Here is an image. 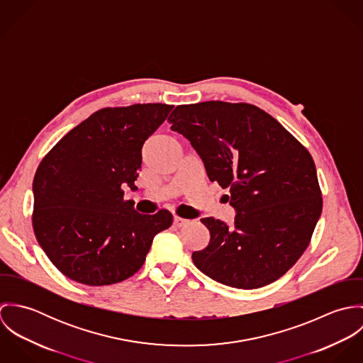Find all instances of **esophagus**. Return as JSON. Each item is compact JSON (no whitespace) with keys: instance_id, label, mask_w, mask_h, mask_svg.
<instances>
[{"instance_id":"1","label":"esophagus","mask_w":363,"mask_h":363,"mask_svg":"<svg viewBox=\"0 0 363 363\" xmlns=\"http://www.w3.org/2000/svg\"><path fill=\"white\" fill-rule=\"evenodd\" d=\"M173 223H174V226H177V228H184L186 225H189V220L184 219V218H180V216H174Z\"/></svg>"}]
</instances>
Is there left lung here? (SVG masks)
<instances>
[{"instance_id":"obj_1","label":"left lung","mask_w":363,"mask_h":363,"mask_svg":"<svg viewBox=\"0 0 363 363\" xmlns=\"http://www.w3.org/2000/svg\"><path fill=\"white\" fill-rule=\"evenodd\" d=\"M167 121L191 143L209 180L229 190L236 209L233 228L201 219L211 240L193 253L196 267L240 289L281 278L309 246L323 209L309 151L255 104H180Z\"/></svg>"}]
</instances>
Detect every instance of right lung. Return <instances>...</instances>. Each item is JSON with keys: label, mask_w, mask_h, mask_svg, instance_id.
I'll list each match as a JSON object with an SVG mask.
<instances>
[{"label": "right lung", "mask_w": 363, "mask_h": 363, "mask_svg": "<svg viewBox=\"0 0 363 363\" xmlns=\"http://www.w3.org/2000/svg\"><path fill=\"white\" fill-rule=\"evenodd\" d=\"M172 104L104 107L65 134L33 179L35 236L55 268L89 286L121 282L145 262L167 209L143 215L124 200L143 163V147Z\"/></svg>", "instance_id": "add662e5"}]
</instances>
